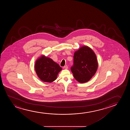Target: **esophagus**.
<instances>
[{
    "label": "esophagus",
    "instance_id": "1",
    "mask_svg": "<svg viewBox=\"0 0 130 130\" xmlns=\"http://www.w3.org/2000/svg\"><path fill=\"white\" fill-rule=\"evenodd\" d=\"M64 68H65V69H68V66H67V65H66V66H64Z\"/></svg>",
    "mask_w": 130,
    "mask_h": 130
}]
</instances>
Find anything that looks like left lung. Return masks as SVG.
I'll use <instances>...</instances> for the list:
<instances>
[{
    "instance_id": "8db88e82",
    "label": "left lung",
    "mask_w": 130,
    "mask_h": 130,
    "mask_svg": "<svg viewBox=\"0 0 130 130\" xmlns=\"http://www.w3.org/2000/svg\"><path fill=\"white\" fill-rule=\"evenodd\" d=\"M98 62L95 54L90 47L83 46L75 52L71 71L75 79L83 84L91 79L96 73Z\"/></svg>"
}]
</instances>
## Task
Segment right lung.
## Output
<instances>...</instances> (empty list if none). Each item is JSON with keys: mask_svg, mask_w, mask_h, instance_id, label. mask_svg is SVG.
<instances>
[{"mask_svg": "<svg viewBox=\"0 0 130 130\" xmlns=\"http://www.w3.org/2000/svg\"><path fill=\"white\" fill-rule=\"evenodd\" d=\"M35 69L39 78L47 83H52L56 80L58 73L62 70L59 64L44 55H41L36 60Z\"/></svg>", "mask_w": 130, "mask_h": 130, "instance_id": "1", "label": "right lung"}]
</instances>
